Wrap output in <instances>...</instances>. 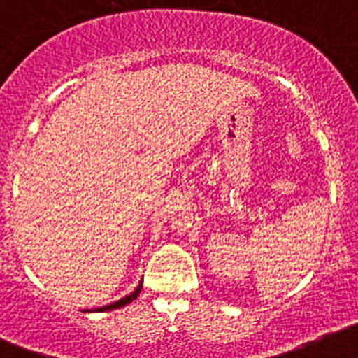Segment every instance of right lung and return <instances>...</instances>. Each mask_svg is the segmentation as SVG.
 <instances>
[{
    "instance_id": "add662e5",
    "label": "right lung",
    "mask_w": 358,
    "mask_h": 358,
    "mask_svg": "<svg viewBox=\"0 0 358 358\" xmlns=\"http://www.w3.org/2000/svg\"><path fill=\"white\" fill-rule=\"evenodd\" d=\"M141 289H143V282H141L139 285H137V289H135V291L131 292V294L124 296V298H121V299H119V301H115V303H110V305H105V307L94 308V312H105V310H112V308H121V307H124V305L131 303V301H134V299L137 298V296H139ZM87 312H89V310H87Z\"/></svg>"
}]
</instances>
